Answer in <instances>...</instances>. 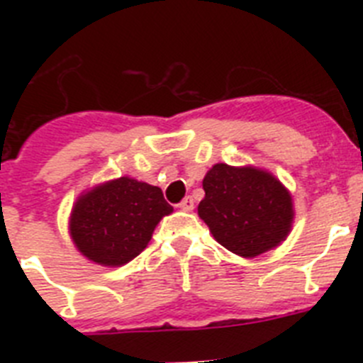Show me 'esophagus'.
Masks as SVG:
<instances>
[{
    "label": "esophagus",
    "mask_w": 363,
    "mask_h": 363,
    "mask_svg": "<svg viewBox=\"0 0 363 363\" xmlns=\"http://www.w3.org/2000/svg\"><path fill=\"white\" fill-rule=\"evenodd\" d=\"M178 207H179V209H182V211H187V213H189V211L194 209V200H192L191 196L184 198V201H182V203H179Z\"/></svg>",
    "instance_id": "34e87169"
}]
</instances>
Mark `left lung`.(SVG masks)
I'll return each mask as SVG.
<instances>
[{
    "label": "left lung",
    "mask_w": 363,
    "mask_h": 363,
    "mask_svg": "<svg viewBox=\"0 0 363 363\" xmlns=\"http://www.w3.org/2000/svg\"><path fill=\"white\" fill-rule=\"evenodd\" d=\"M203 191L198 216L220 245L242 258L271 251L293 229L289 189L265 169L216 163L205 174Z\"/></svg>",
    "instance_id": "8db88e82"
}]
</instances>
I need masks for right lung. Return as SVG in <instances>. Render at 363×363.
Returning a JSON list of instances; mask_svg holds the SVG:
<instances>
[{
  "instance_id": "add662e5",
  "label": "right lung",
  "mask_w": 363,
  "mask_h": 363,
  "mask_svg": "<svg viewBox=\"0 0 363 363\" xmlns=\"http://www.w3.org/2000/svg\"><path fill=\"white\" fill-rule=\"evenodd\" d=\"M162 189L130 176L86 189L74 201L69 234L89 262L121 267L149 245L163 216L172 213Z\"/></svg>"
}]
</instances>
